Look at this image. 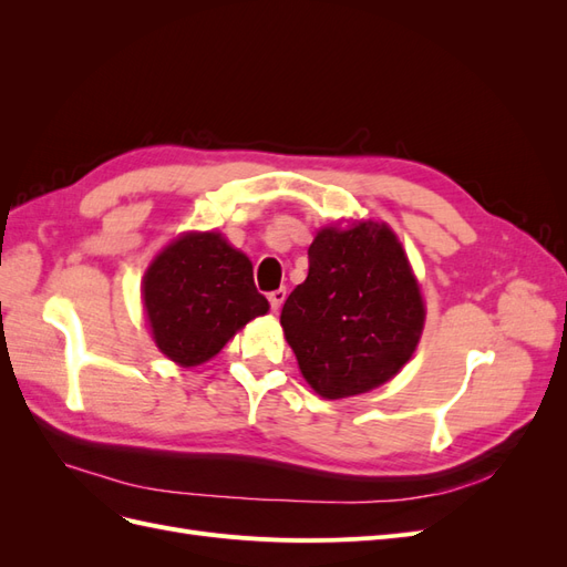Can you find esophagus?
<instances>
[{"label":"esophagus","instance_id":"1","mask_svg":"<svg viewBox=\"0 0 567 567\" xmlns=\"http://www.w3.org/2000/svg\"><path fill=\"white\" fill-rule=\"evenodd\" d=\"M267 298H269V305H271V310H274V312H279V310H281V305H284V300H286V288H279V290H271V293H269Z\"/></svg>","mask_w":567,"mask_h":567}]
</instances>
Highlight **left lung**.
<instances>
[{
  "instance_id": "obj_1",
  "label": "left lung",
  "mask_w": 567,
  "mask_h": 567,
  "mask_svg": "<svg viewBox=\"0 0 567 567\" xmlns=\"http://www.w3.org/2000/svg\"><path fill=\"white\" fill-rule=\"evenodd\" d=\"M281 326L305 381L326 400L383 385L414 354L425 307L402 244L383 221L321 229Z\"/></svg>"
}]
</instances>
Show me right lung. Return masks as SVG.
Here are the masks:
<instances>
[{"label": "right lung", "mask_w": 567, "mask_h": 567, "mask_svg": "<svg viewBox=\"0 0 567 567\" xmlns=\"http://www.w3.org/2000/svg\"><path fill=\"white\" fill-rule=\"evenodd\" d=\"M142 296L153 340L179 367L208 362L269 310L248 257L215 231H192L169 244L151 262Z\"/></svg>", "instance_id": "add662e5"}]
</instances>
